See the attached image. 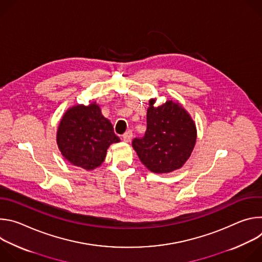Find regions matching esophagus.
I'll return each mask as SVG.
<instances>
[{
    "instance_id": "obj_1",
    "label": "esophagus",
    "mask_w": 262,
    "mask_h": 262,
    "mask_svg": "<svg viewBox=\"0 0 262 262\" xmlns=\"http://www.w3.org/2000/svg\"><path fill=\"white\" fill-rule=\"evenodd\" d=\"M132 138H133V133H132L130 130L126 132V133H125V134L122 136V139H123V141H124V142H126V143L130 142Z\"/></svg>"
}]
</instances>
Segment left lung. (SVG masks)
I'll return each instance as SVG.
<instances>
[{
	"instance_id": "obj_1",
	"label": "left lung",
	"mask_w": 262,
	"mask_h": 262,
	"mask_svg": "<svg viewBox=\"0 0 262 262\" xmlns=\"http://www.w3.org/2000/svg\"><path fill=\"white\" fill-rule=\"evenodd\" d=\"M149 99L145 136L133 140V148L142 164L154 173L180 169L193 152L197 140L196 123L181 103L167 100L156 106Z\"/></svg>"
}]
</instances>
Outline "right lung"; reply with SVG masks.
Masks as SVG:
<instances>
[{
	"instance_id": "1",
	"label": "right lung",
	"mask_w": 262,
	"mask_h": 262,
	"mask_svg": "<svg viewBox=\"0 0 262 262\" xmlns=\"http://www.w3.org/2000/svg\"><path fill=\"white\" fill-rule=\"evenodd\" d=\"M56 140L68 163L88 171L103 163L110 145L120 142L96 101L67 108L60 120Z\"/></svg>"
}]
</instances>
